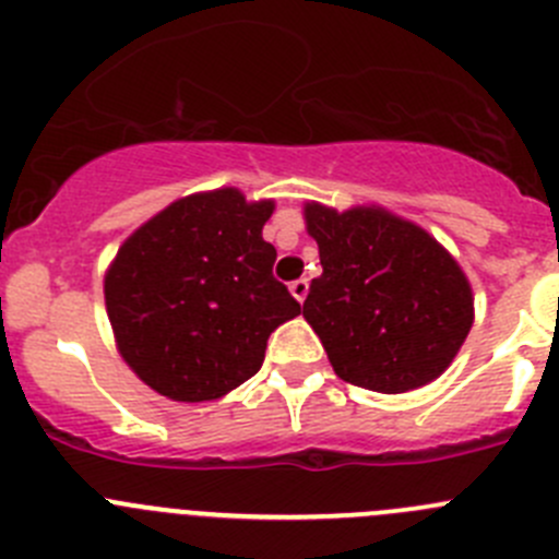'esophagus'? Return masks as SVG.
Instances as JSON below:
<instances>
[{
    "mask_svg": "<svg viewBox=\"0 0 559 559\" xmlns=\"http://www.w3.org/2000/svg\"><path fill=\"white\" fill-rule=\"evenodd\" d=\"M289 292H292V297H295L297 304H304L306 295H309V281H306V278L292 281V284H289Z\"/></svg>",
    "mask_w": 559,
    "mask_h": 559,
    "instance_id": "1",
    "label": "esophagus"
}]
</instances>
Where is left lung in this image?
<instances>
[{
    "label": "left lung",
    "instance_id": "1",
    "mask_svg": "<svg viewBox=\"0 0 559 559\" xmlns=\"http://www.w3.org/2000/svg\"><path fill=\"white\" fill-rule=\"evenodd\" d=\"M320 248L304 317L333 372L380 394L421 389L447 372L474 322V295L455 255L383 206L309 201Z\"/></svg>",
    "mask_w": 559,
    "mask_h": 559
}]
</instances>
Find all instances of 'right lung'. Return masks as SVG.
Here are the masks:
<instances>
[{"instance_id": "obj_1", "label": "right lung", "mask_w": 559, "mask_h": 559, "mask_svg": "<svg viewBox=\"0 0 559 559\" xmlns=\"http://www.w3.org/2000/svg\"><path fill=\"white\" fill-rule=\"evenodd\" d=\"M275 201L237 187L179 198L118 248L104 304L123 361L176 403L226 397L262 369L270 333L300 314L273 278Z\"/></svg>"}]
</instances>
